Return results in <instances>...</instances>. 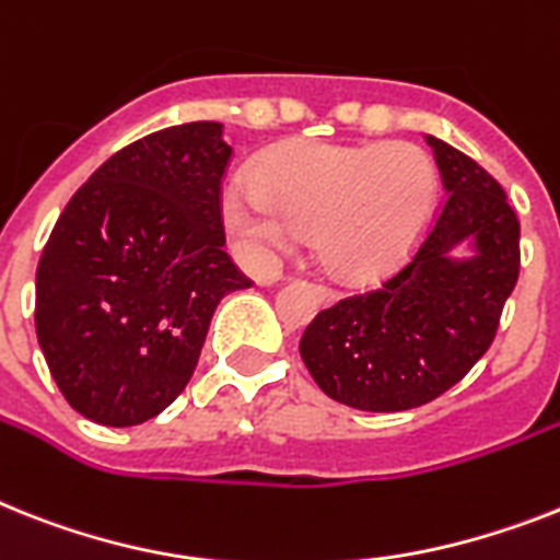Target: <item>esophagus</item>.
<instances>
[{"label": "esophagus", "mask_w": 560, "mask_h": 560, "mask_svg": "<svg viewBox=\"0 0 560 560\" xmlns=\"http://www.w3.org/2000/svg\"><path fill=\"white\" fill-rule=\"evenodd\" d=\"M320 298H323V300H326V303H329V300H331V291H326V289H320Z\"/></svg>", "instance_id": "34e87169"}]
</instances>
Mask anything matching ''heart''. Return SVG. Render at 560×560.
Wrapping results in <instances>:
<instances>
[{
    "mask_svg": "<svg viewBox=\"0 0 560 560\" xmlns=\"http://www.w3.org/2000/svg\"><path fill=\"white\" fill-rule=\"evenodd\" d=\"M435 197V163L418 145L291 142L262 156L252 186L225 188L220 211L252 266H266L308 234L326 275L363 283L404 260Z\"/></svg>",
    "mask_w": 560,
    "mask_h": 560,
    "instance_id": "1",
    "label": "heart"
}]
</instances>
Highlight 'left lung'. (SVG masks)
<instances>
[{"instance_id":"obj_1","label":"left lung","mask_w":560,"mask_h":560,"mask_svg":"<svg viewBox=\"0 0 560 560\" xmlns=\"http://www.w3.org/2000/svg\"><path fill=\"white\" fill-rule=\"evenodd\" d=\"M446 202L406 269L340 300L303 331L300 358L331 400L404 412L455 386L483 358L518 283L521 225L475 160L427 133Z\"/></svg>"}]
</instances>
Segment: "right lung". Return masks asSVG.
<instances>
[{
	"instance_id": "1",
	"label": "right lung",
	"mask_w": 560,
	"mask_h": 560,
	"mask_svg": "<svg viewBox=\"0 0 560 560\" xmlns=\"http://www.w3.org/2000/svg\"><path fill=\"white\" fill-rule=\"evenodd\" d=\"M220 122L148 133L91 174L36 269V337L65 400L103 427H137L186 389L208 323L248 289L223 252Z\"/></svg>"
}]
</instances>
